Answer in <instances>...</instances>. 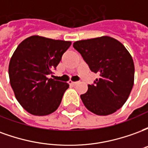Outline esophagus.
I'll return each instance as SVG.
<instances>
[{
    "mask_svg": "<svg viewBox=\"0 0 148 148\" xmlns=\"http://www.w3.org/2000/svg\"><path fill=\"white\" fill-rule=\"evenodd\" d=\"M78 83V82H72V81H70L69 82V84L70 85H72V86H75V85H77Z\"/></svg>",
    "mask_w": 148,
    "mask_h": 148,
    "instance_id": "1",
    "label": "esophagus"
}]
</instances>
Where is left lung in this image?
<instances>
[{"label":"left lung","instance_id":"left-lung-1","mask_svg":"<svg viewBox=\"0 0 148 148\" xmlns=\"http://www.w3.org/2000/svg\"><path fill=\"white\" fill-rule=\"evenodd\" d=\"M90 71L99 74L88 91L81 95L90 112L99 116L113 113L129 97L134 84L133 59L121 42L109 36L74 42Z\"/></svg>","mask_w":148,"mask_h":148}]
</instances>
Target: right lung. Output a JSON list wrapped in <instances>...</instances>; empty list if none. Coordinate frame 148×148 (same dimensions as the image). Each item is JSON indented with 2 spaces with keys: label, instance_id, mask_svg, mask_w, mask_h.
Instances as JSON below:
<instances>
[{
  "label": "right lung",
  "instance_id": "obj_1",
  "mask_svg": "<svg viewBox=\"0 0 148 148\" xmlns=\"http://www.w3.org/2000/svg\"><path fill=\"white\" fill-rule=\"evenodd\" d=\"M71 45L70 41L32 36L16 49L8 66L9 80L18 102L31 114L46 116L58 108L69 84L48 76Z\"/></svg>",
  "mask_w": 148,
  "mask_h": 148
}]
</instances>
